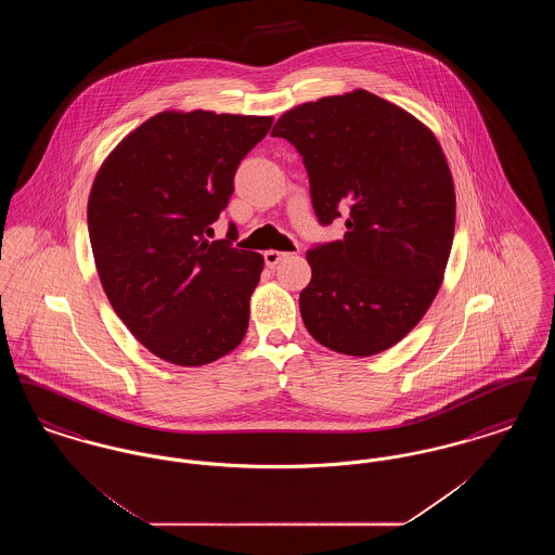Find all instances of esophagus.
I'll list each match as a JSON object with an SVG mask.
<instances>
[{"label": "esophagus", "instance_id": "esophagus-1", "mask_svg": "<svg viewBox=\"0 0 555 555\" xmlns=\"http://www.w3.org/2000/svg\"><path fill=\"white\" fill-rule=\"evenodd\" d=\"M287 254H283V251H276V249H268L264 254V262L268 268H274V266L279 264L283 258H285Z\"/></svg>", "mask_w": 555, "mask_h": 555}]
</instances>
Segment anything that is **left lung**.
Wrapping results in <instances>:
<instances>
[{
	"mask_svg": "<svg viewBox=\"0 0 555 555\" xmlns=\"http://www.w3.org/2000/svg\"><path fill=\"white\" fill-rule=\"evenodd\" d=\"M272 137L304 159L318 222L345 218L344 238L308 254L299 310L318 344L366 358L424 317L448 266L455 193L435 134L364 89L285 112Z\"/></svg>",
	"mask_w": 555,
	"mask_h": 555,
	"instance_id": "8db88e82",
	"label": "left lung"
}]
</instances>
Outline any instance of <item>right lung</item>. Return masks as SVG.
<instances>
[{"label": "right lung", "mask_w": 555, "mask_h": 555, "mask_svg": "<svg viewBox=\"0 0 555 555\" xmlns=\"http://www.w3.org/2000/svg\"><path fill=\"white\" fill-rule=\"evenodd\" d=\"M270 127V116L162 112L95 177L87 222L102 287L134 339L170 364H210L245 337L264 260L233 247V222L227 238L208 237Z\"/></svg>", "instance_id": "obj_1"}]
</instances>
